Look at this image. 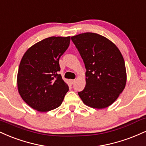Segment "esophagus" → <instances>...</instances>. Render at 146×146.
I'll list each match as a JSON object with an SVG mask.
<instances>
[{"mask_svg":"<svg viewBox=\"0 0 146 146\" xmlns=\"http://www.w3.org/2000/svg\"><path fill=\"white\" fill-rule=\"evenodd\" d=\"M75 80H70V82H71V84H73V83L75 82Z\"/></svg>","mask_w":146,"mask_h":146,"instance_id":"34e87169","label":"esophagus"}]
</instances>
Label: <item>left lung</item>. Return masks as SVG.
<instances>
[{"label": "left lung", "instance_id": "left-lung-1", "mask_svg": "<svg viewBox=\"0 0 146 146\" xmlns=\"http://www.w3.org/2000/svg\"><path fill=\"white\" fill-rule=\"evenodd\" d=\"M83 59L86 86L79 96L93 108H108L117 99L126 82L125 63L114 43L105 36L86 33L71 36Z\"/></svg>", "mask_w": 146, "mask_h": 146}]
</instances>
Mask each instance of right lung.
Segmentation results:
<instances>
[{
	"label": "right lung",
	"mask_w": 146,
	"mask_h": 146,
	"mask_svg": "<svg viewBox=\"0 0 146 146\" xmlns=\"http://www.w3.org/2000/svg\"><path fill=\"white\" fill-rule=\"evenodd\" d=\"M70 36H51L25 52L17 84L22 99L34 110L46 112L62 104L68 86L58 72L59 59L69 46Z\"/></svg>",
	"instance_id": "obj_1"
}]
</instances>
